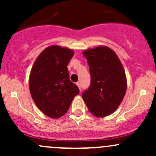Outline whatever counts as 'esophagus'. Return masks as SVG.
Listing matches in <instances>:
<instances>
[{"label": "esophagus", "instance_id": "esophagus-1", "mask_svg": "<svg viewBox=\"0 0 156 156\" xmlns=\"http://www.w3.org/2000/svg\"><path fill=\"white\" fill-rule=\"evenodd\" d=\"M76 85L78 86V88H79V89L80 90V89H81V86H80V83H79V82H77Z\"/></svg>", "mask_w": 156, "mask_h": 156}]
</instances>
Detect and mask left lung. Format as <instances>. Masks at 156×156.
I'll use <instances>...</instances> for the list:
<instances>
[{
    "mask_svg": "<svg viewBox=\"0 0 156 156\" xmlns=\"http://www.w3.org/2000/svg\"><path fill=\"white\" fill-rule=\"evenodd\" d=\"M82 53L91 75V84L82 98L91 114L107 117L117 110L124 98L127 89L125 69L115 52L107 46L87 49Z\"/></svg>",
    "mask_w": 156,
    "mask_h": 156,
    "instance_id": "obj_1",
    "label": "left lung"
}]
</instances>
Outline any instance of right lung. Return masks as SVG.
<instances>
[{
  "mask_svg": "<svg viewBox=\"0 0 156 156\" xmlns=\"http://www.w3.org/2000/svg\"><path fill=\"white\" fill-rule=\"evenodd\" d=\"M74 51L67 48L51 45L38 55L29 76V89L35 104L44 114L58 119L65 114L78 87L70 81L67 64Z\"/></svg>",
  "mask_w": 156,
  "mask_h": 156,
  "instance_id": "obj_1",
  "label": "right lung"
}]
</instances>
